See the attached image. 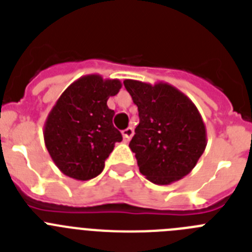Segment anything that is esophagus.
Wrapping results in <instances>:
<instances>
[{"label": "esophagus", "mask_w": 252, "mask_h": 252, "mask_svg": "<svg viewBox=\"0 0 252 252\" xmlns=\"http://www.w3.org/2000/svg\"><path fill=\"white\" fill-rule=\"evenodd\" d=\"M132 135H133V130L131 127L125 128V130L122 131V137H124V141H128Z\"/></svg>", "instance_id": "34e87169"}]
</instances>
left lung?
Returning a JSON list of instances; mask_svg holds the SVG:
<instances>
[{"instance_id": "obj_1", "label": "left lung", "mask_w": 252, "mask_h": 252, "mask_svg": "<svg viewBox=\"0 0 252 252\" xmlns=\"http://www.w3.org/2000/svg\"><path fill=\"white\" fill-rule=\"evenodd\" d=\"M124 84L139 110L140 122L128 146L140 173L159 186L184 178L207 145L206 126L195 104L168 83L125 79Z\"/></svg>"}]
</instances>
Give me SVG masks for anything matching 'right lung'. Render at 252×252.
<instances>
[{
	"mask_svg": "<svg viewBox=\"0 0 252 252\" xmlns=\"http://www.w3.org/2000/svg\"><path fill=\"white\" fill-rule=\"evenodd\" d=\"M119 79L81 77L62 93L44 125V141L55 165L77 180L95 178L122 135L107 101L121 90Z\"/></svg>",
	"mask_w": 252,
	"mask_h": 252,
	"instance_id": "obj_1",
	"label": "right lung"
}]
</instances>
